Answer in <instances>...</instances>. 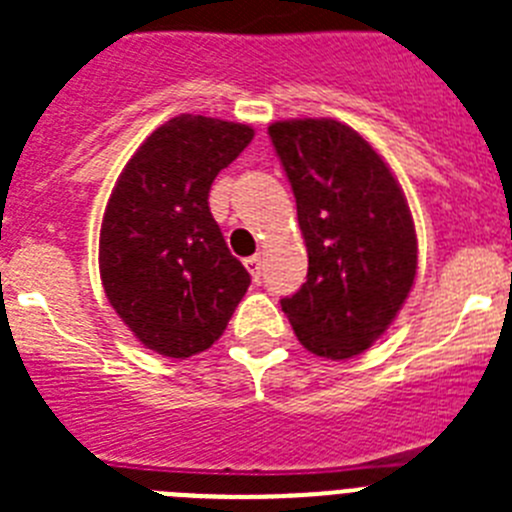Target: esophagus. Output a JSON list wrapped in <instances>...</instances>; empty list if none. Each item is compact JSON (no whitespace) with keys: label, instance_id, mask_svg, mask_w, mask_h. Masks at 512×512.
<instances>
[{"label":"esophagus","instance_id":"obj_1","mask_svg":"<svg viewBox=\"0 0 512 512\" xmlns=\"http://www.w3.org/2000/svg\"><path fill=\"white\" fill-rule=\"evenodd\" d=\"M243 264H246L248 274H251V277L256 279V282H259V277H261V256H259V253H253V256H248V259L243 261Z\"/></svg>","mask_w":512,"mask_h":512}]
</instances>
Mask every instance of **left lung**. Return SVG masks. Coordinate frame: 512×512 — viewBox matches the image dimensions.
Instances as JSON below:
<instances>
[{
	"label": "left lung",
	"mask_w": 512,
	"mask_h": 512,
	"mask_svg": "<svg viewBox=\"0 0 512 512\" xmlns=\"http://www.w3.org/2000/svg\"><path fill=\"white\" fill-rule=\"evenodd\" d=\"M269 138L307 246V282L282 310L307 351L351 359L382 336L413 287L408 202L382 156L343 122H274Z\"/></svg>",
	"instance_id": "8db88e82"
}]
</instances>
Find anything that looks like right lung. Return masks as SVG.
I'll use <instances>...</instances> for the list:
<instances>
[{
    "label": "right lung",
    "mask_w": 512,
    "mask_h": 512,
    "mask_svg": "<svg viewBox=\"0 0 512 512\" xmlns=\"http://www.w3.org/2000/svg\"><path fill=\"white\" fill-rule=\"evenodd\" d=\"M251 140L241 122L179 115L148 135L112 189L99 233L104 295L158 354L210 348L251 284L207 202Z\"/></svg>",
    "instance_id": "right-lung-1"
}]
</instances>
